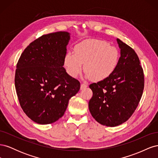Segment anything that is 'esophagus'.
<instances>
[{"label": "esophagus", "mask_w": 158, "mask_h": 158, "mask_svg": "<svg viewBox=\"0 0 158 158\" xmlns=\"http://www.w3.org/2000/svg\"><path fill=\"white\" fill-rule=\"evenodd\" d=\"M86 87H88V84H81V85H80V89H84V88H86Z\"/></svg>", "instance_id": "esophagus-1"}]
</instances>
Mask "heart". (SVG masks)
Wrapping results in <instances>:
<instances>
[{
    "instance_id": "obj_1",
    "label": "heart",
    "mask_w": 158,
    "mask_h": 158,
    "mask_svg": "<svg viewBox=\"0 0 158 158\" xmlns=\"http://www.w3.org/2000/svg\"><path fill=\"white\" fill-rule=\"evenodd\" d=\"M119 55L117 49L109 46L107 42L88 40L74 47V54L69 52L64 63L69 74L76 78L82 72L83 64L85 77L102 80L111 75L117 68Z\"/></svg>"
}]
</instances>
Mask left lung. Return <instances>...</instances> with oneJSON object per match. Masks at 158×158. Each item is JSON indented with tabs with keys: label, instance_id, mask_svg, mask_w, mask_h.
Returning a JSON list of instances; mask_svg holds the SVG:
<instances>
[{
	"label": "left lung",
	"instance_id": "obj_1",
	"mask_svg": "<svg viewBox=\"0 0 158 158\" xmlns=\"http://www.w3.org/2000/svg\"><path fill=\"white\" fill-rule=\"evenodd\" d=\"M121 56L117 68L109 77L89 85L93 96L88 107L95 120L107 127L126 122L140 102L144 76L136 52L117 39Z\"/></svg>",
	"mask_w": 158,
	"mask_h": 158
}]
</instances>
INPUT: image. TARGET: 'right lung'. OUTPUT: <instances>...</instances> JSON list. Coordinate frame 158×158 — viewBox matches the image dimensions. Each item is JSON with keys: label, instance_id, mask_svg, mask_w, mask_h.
Masks as SVG:
<instances>
[{"label": "right lung", "instance_id": "1", "mask_svg": "<svg viewBox=\"0 0 158 158\" xmlns=\"http://www.w3.org/2000/svg\"><path fill=\"white\" fill-rule=\"evenodd\" d=\"M70 33L57 31L31 42L19 59L15 87L23 112L33 121L47 125L63 116L80 82L63 67Z\"/></svg>", "mask_w": 158, "mask_h": 158}]
</instances>
